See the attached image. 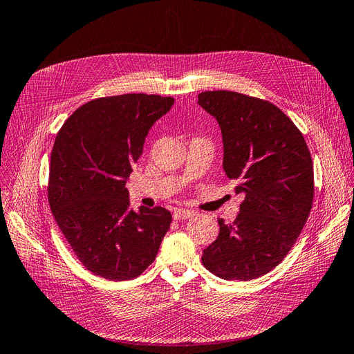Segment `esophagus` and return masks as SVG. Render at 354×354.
<instances>
[{
    "mask_svg": "<svg viewBox=\"0 0 354 354\" xmlns=\"http://www.w3.org/2000/svg\"><path fill=\"white\" fill-rule=\"evenodd\" d=\"M194 216V211L192 209H185V208H178L174 211V218L175 220H185V218H190Z\"/></svg>",
    "mask_w": 354,
    "mask_h": 354,
    "instance_id": "obj_1",
    "label": "esophagus"
}]
</instances>
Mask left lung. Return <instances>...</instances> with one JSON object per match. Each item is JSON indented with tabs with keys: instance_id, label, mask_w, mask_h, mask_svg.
I'll list each match as a JSON object with an SVG mask.
<instances>
[{
	"instance_id": "obj_1",
	"label": "left lung",
	"mask_w": 354,
	"mask_h": 354,
	"mask_svg": "<svg viewBox=\"0 0 354 354\" xmlns=\"http://www.w3.org/2000/svg\"><path fill=\"white\" fill-rule=\"evenodd\" d=\"M223 140V170L244 194L232 225L218 218L217 240L202 262L226 281H250L282 262L305 226L314 201V166L305 138L268 101L229 90L202 92Z\"/></svg>"
}]
</instances>
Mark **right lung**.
Returning a JSON list of instances; mask_svg holds the SVG:
<instances>
[{
	"label": "right lung",
	"mask_w": 354,
	"mask_h": 354,
	"mask_svg": "<svg viewBox=\"0 0 354 354\" xmlns=\"http://www.w3.org/2000/svg\"><path fill=\"white\" fill-rule=\"evenodd\" d=\"M174 102L170 96L145 93L100 97L73 111L55 137L49 207L81 264L96 276H140L169 231L170 211H134L125 184L147 133Z\"/></svg>",
	"instance_id": "add662e5"
}]
</instances>
